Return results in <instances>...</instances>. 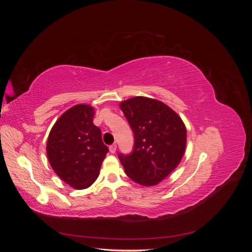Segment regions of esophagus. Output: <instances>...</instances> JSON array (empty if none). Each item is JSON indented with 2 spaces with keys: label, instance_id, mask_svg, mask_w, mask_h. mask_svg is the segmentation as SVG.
<instances>
[{
  "label": "esophagus",
  "instance_id": "34e87169",
  "mask_svg": "<svg viewBox=\"0 0 252 252\" xmlns=\"http://www.w3.org/2000/svg\"><path fill=\"white\" fill-rule=\"evenodd\" d=\"M109 151L111 152V154H116L117 151V144H112L109 146Z\"/></svg>",
  "mask_w": 252,
  "mask_h": 252
}]
</instances>
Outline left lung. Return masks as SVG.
Segmentation results:
<instances>
[{"label":"left lung","instance_id":"left-lung-1","mask_svg":"<svg viewBox=\"0 0 252 252\" xmlns=\"http://www.w3.org/2000/svg\"><path fill=\"white\" fill-rule=\"evenodd\" d=\"M120 108L134 133L131 155H119L126 174L142 186H155L177 168L185 154L187 130L181 117L165 103L133 96Z\"/></svg>","mask_w":252,"mask_h":252}]
</instances>
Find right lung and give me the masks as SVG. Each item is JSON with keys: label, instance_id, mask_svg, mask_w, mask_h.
I'll return each instance as SVG.
<instances>
[{"label": "right lung", "instance_id": "add662e5", "mask_svg": "<svg viewBox=\"0 0 252 252\" xmlns=\"http://www.w3.org/2000/svg\"><path fill=\"white\" fill-rule=\"evenodd\" d=\"M94 117L93 106L74 105L57 120L48 135L50 166L61 180L75 189L94 184L108 152Z\"/></svg>", "mask_w": 252, "mask_h": 252}]
</instances>
